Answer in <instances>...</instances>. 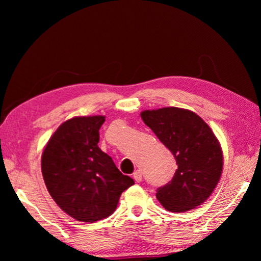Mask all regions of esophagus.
<instances>
[{"mask_svg": "<svg viewBox=\"0 0 261 261\" xmlns=\"http://www.w3.org/2000/svg\"><path fill=\"white\" fill-rule=\"evenodd\" d=\"M134 179L136 180L137 183H140L141 182V179H143V175H141L140 170H137L136 173L134 174Z\"/></svg>", "mask_w": 261, "mask_h": 261, "instance_id": "1", "label": "esophagus"}]
</instances>
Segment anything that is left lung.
I'll return each mask as SVG.
<instances>
[{
  "instance_id": "obj_1",
  "label": "left lung",
  "mask_w": 261,
  "mask_h": 261,
  "mask_svg": "<svg viewBox=\"0 0 261 261\" xmlns=\"http://www.w3.org/2000/svg\"><path fill=\"white\" fill-rule=\"evenodd\" d=\"M140 116L173 153L178 166L173 179L158 189V200L174 213L201 205L214 191L223 168L222 149L213 131L188 109L144 110Z\"/></svg>"
}]
</instances>
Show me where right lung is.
<instances>
[{
	"label": "right lung",
	"instance_id": "add662e5",
	"mask_svg": "<svg viewBox=\"0 0 261 261\" xmlns=\"http://www.w3.org/2000/svg\"><path fill=\"white\" fill-rule=\"evenodd\" d=\"M105 116L65 121L48 140L41 171L48 192L68 215L82 222L108 218L122 192L134 185L98 146Z\"/></svg>",
	"mask_w": 261,
	"mask_h": 261
}]
</instances>
